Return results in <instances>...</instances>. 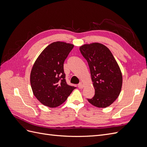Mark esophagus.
Here are the masks:
<instances>
[{"instance_id":"obj_1","label":"esophagus","mask_w":147,"mask_h":147,"mask_svg":"<svg viewBox=\"0 0 147 147\" xmlns=\"http://www.w3.org/2000/svg\"><path fill=\"white\" fill-rule=\"evenodd\" d=\"M78 88H80V89L83 88V87H84V84H83V83L80 82V83L78 84Z\"/></svg>"}]
</instances>
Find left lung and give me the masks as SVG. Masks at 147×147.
<instances>
[{"instance_id": "left-lung-1", "label": "left lung", "mask_w": 147, "mask_h": 147, "mask_svg": "<svg viewBox=\"0 0 147 147\" xmlns=\"http://www.w3.org/2000/svg\"><path fill=\"white\" fill-rule=\"evenodd\" d=\"M87 61L95 89L88 102L99 108H105L116 100L121 92L123 78L119 65L109 49L99 43L86 44L80 48Z\"/></svg>"}]
</instances>
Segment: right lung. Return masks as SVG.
<instances>
[{
	"mask_svg": "<svg viewBox=\"0 0 147 147\" xmlns=\"http://www.w3.org/2000/svg\"><path fill=\"white\" fill-rule=\"evenodd\" d=\"M74 45L51 43L39 55L30 73V84L35 97L44 105L56 107L64 102L75 88L67 84L64 63Z\"/></svg>",
	"mask_w": 147,
	"mask_h": 147,
	"instance_id": "1",
	"label": "right lung"
}]
</instances>
